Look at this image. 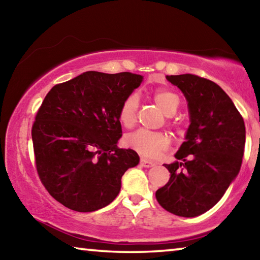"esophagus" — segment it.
<instances>
[{
  "label": "esophagus",
  "mask_w": 260,
  "mask_h": 260,
  "mask_svg": "<svg viewBox=\"0 0 260 260\" xmlns=\"http://www.w3.org/2000/svg\"><path fill=\"white\" fill-rule=\"evenodd\" d=\"M140 164H141V166L147 167V169H149V167H152L153 165H155V162H153L152 160L146 159V158H141V159H140Z\"/></svg>",
  "instance_id": "obj_1"
}]
</instances>
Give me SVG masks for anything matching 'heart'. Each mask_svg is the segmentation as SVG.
<instances>
[{
	"instance_id": "obj_1",
	"label": "heart",
	"mask_w": 260,
	"mask_h": 260,
	"mask_svg": "<svg viewBox=\"0 0 260 260\" xmlns=\"http://www.w3.org/2000/svg\"><path fill=\"white\" fill-rule=\"evenodd\" d=\"M153 101L159 107L166 116H169L167 125L172 128H178V124L172 117L178 112L181 105L180 96L169 89H158L153 93ZM139 99L136 94H129L122 101L119 108V121L125 127H133L138 118ZM126 144L140 155L146 157H156L167 148L169 140L161 132H150L147 129H139L126 136Z\"/></svg>"
}]
</instances>
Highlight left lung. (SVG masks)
Returning <instances> with one entry per match:
<instances>
[{
	"instance_id": "obj_1",
	"label": "left lung",
	"mask_w": 260,
	"mask_h": 260,
	"mask_svg": "<svg viewBox=\"0 0 260 260\" xmlns=\"http://www.w3.org/2000/svg\"><path fill=\"white\" fill-rule=\"evenodd\" d=\"M188 101L190 125L175 153L180 161L165 167L170 180L156 191L166 211L191 218L218 203L240 172L244 153L243 117L217 83L195 74L167 76Z\"/></svg>"
}]
</instances>
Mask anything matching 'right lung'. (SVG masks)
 <instances>
[{
    "label": "right lung",
    "instance_id": "add662e5",
    "mask_svg": "<svg viewBox=\"0 0 260 260\" xmlns=\"http://www.w3.org/2000/svg\"><path fill=\"white\" fill-rule=\"evenodd\" d=\"M142 76L88 71L57 83L32 126L34 161L47 191L67 208L91 212L120 191L121 177L139 164L132 149L118 148L119 108Z\"/></svg>",
    "mask_w": 260,
    "mask_h": 260
}]
</instances>
